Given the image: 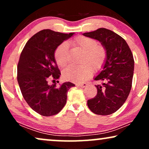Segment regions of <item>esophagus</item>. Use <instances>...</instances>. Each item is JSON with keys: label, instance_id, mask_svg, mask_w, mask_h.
<instances>
[{"label": "esophagus", "instance_id": "1", "mask_svg": "<svg viewBox=\"0 0 149 149\" xmlns=\"http://www.w3.org/2000/svg\"><path fill=\"white\" fill-rule=\"evenodd\" d=\"M76 86H79V87L84 88V87H85V86H87V84L85 83V82H84V83H78V84H76Z\"/></svg>", "mask_w": 149, "mask_h": 149}]
</instances>
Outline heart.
<instances>
[{
	"instance_id": "1",
	"label": "heart",
	"mask_w": 149,
	"mask_h": 149,
	"mask_svg": "<svg viewBox=\"0 0 149 149\" xmlns=\"http://www.w3.org/2000/svg\"><path fill=\"white\" fill-rule=\"evenodd\" d=\"M83 51L81 63L79 65H70L63 71L65 79L73 82H82L88 78L93 70L102 67L106 58V51L103 47L97 45L96 40L91 38L80 36L69 42ZM55 59L58 66L65 67L69 63L68 47L66 42L62 43L55 51Z\"/></svg>"
}]
</instances>
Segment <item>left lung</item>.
I'll return each instance as SVG.
<instances>
[{"instance_id":"left-lung-1","label":"left lung","mask_w":149,"mask_h":149,"mask_svg":"<svg viewBox=\"0 0 149 149\" xmlns=\"http://www.w3.org/2000/svg\"><path fill=\"white\" fill-rule=\"evenodd\" d=\"M82 35L98 40L106 51L102 69L94 78L102 83L95 85L96 96L88 100L87 105L97 115L112 114L123 105L131 91L134 71L132 52L125 39L111 30L100 28Z\"/></svg>"}]
</instances>
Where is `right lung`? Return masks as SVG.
Returning <instances> with one entry per match:
<instances>
[{"label": "right lung", "instance_id": "add662e5", "mask_svg": "<svg viewBox=\"0 0 149 149\" xmlns=\"http://www.w3.org/2000/svg\"><path fill=\"white\" fill-rule=\"evenodd\" d=\"M74 33H63L43 29L33 35L22 49L17 67V80L24 99L36 112L43 116L57 114L67 102V92L75 84L66 82L57 87L49 84L60 72L55 51Z\"/></svg>", "mask_w": 149, "mask_h": 149}]
</instances>
